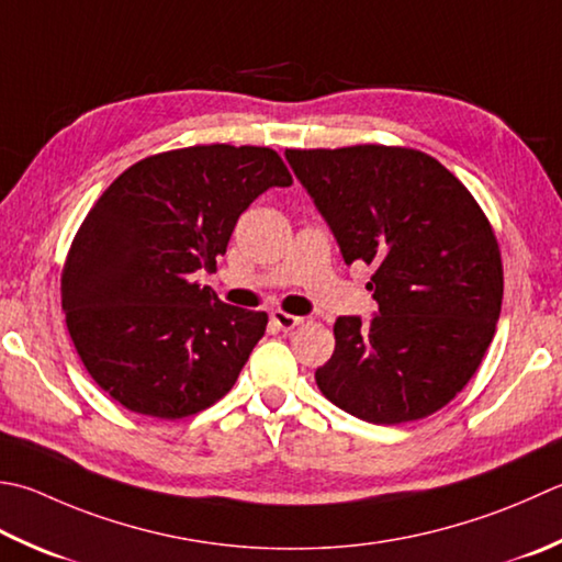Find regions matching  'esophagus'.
<instances>
[{"label":"esophagus","mask_w":562,"mask_h":562,"mask_svg":"<svg viewBox=\"0 0 562 562\" xmlns=\"http://www.w3.org/2000/svg\"><path fill=\"white\" fill-rule=\"evenodd\" d=\"M270 322L280 328V331H292L294 326H300L304 318L302 316H294V314H288V312H280V310H274L272 314H270Z\"/></svg>","instance_id":"obj_1"}]
</instances>
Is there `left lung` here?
<instances>
[{
	"label": "left lung",
	"instance_id": "obj_1",
	"mask_svg": "<svg viewBox=\"0 0 562 562\" xmlns=\"http://www.w3.org/2000/svg\"><path fill=\"white\" fill-rule=\"evenodd\" d=\"M331 226L346 266L372 268L370 322L338 316L316 384L370 424L416 422L475 375L502 312L497 236L475 196L422 150H284Z\"/></svg>",
	"mask_w": 562,
	"mask_h": 562
}]
</instances>
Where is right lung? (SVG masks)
<instances>
[{"label":"right lung","mask_w":562,"mask_h":562,"mask_svg":"<svg viewBox=\"0 0 562 562\" xmlns=\"http://www.w3.org/2000/svg\"><path fill=\"white\" fill-rule=\"evenodd\" d=\"M272 148L192 146L131 165L72 238L60 294L77 356L128 412L184 419L234 387L268 314L224 304L216 270L238 216L290 187Z\"/></svg>","instance_id":"right-lung-1"}]
</instances>
